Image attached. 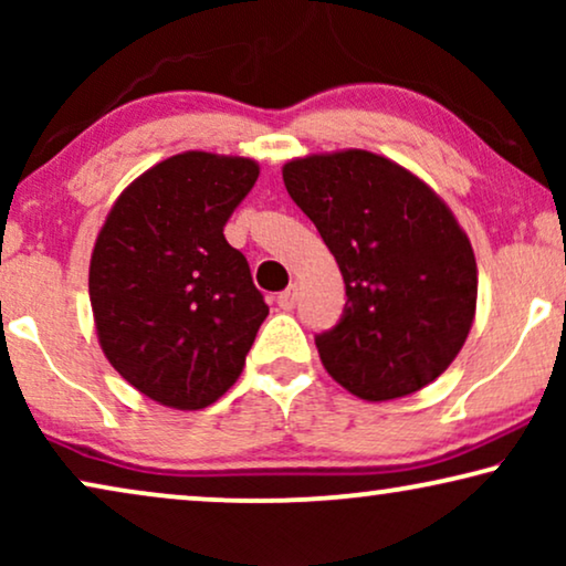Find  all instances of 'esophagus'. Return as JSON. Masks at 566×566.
Returning a JSON list of instances; mask_svg holds the SVG:
<instances>
[{
  "instance_id": "34e87169",
  "label": "esophagus",
  "mask_w": 566,
  "mask_h": 566,
  "mask_svg": "<svg viewBox=\"0 0 566 566\" xmlns=\"http://www.w3.org/2000/svg\"><path fill=\"white\" fill-rule=\"evenodd\" d=\"M296 301H298V289H296V285H289V289H285L283 293H277V306L285 308V312H291V308L296 306Z\"/></svg>"
}]
</instances>
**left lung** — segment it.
<instances>
[{"mask_svg": "<svg viewBox=\"0 0 566 566\" xmlns=\"http://www.w3.org/2000/svg\"><path fill=\"white\" fill-rule=\"evenodd\" d=\"M283 182L345 281L343 316L314 337L329 376L381 401L443 374L476 308L474 252L443 200L360 149L293 159Z\"/></svg>", "mask_w": 566, "mask_h": 566, "instance_id": "8db88e82", "label": "left lung"}]
</instances>
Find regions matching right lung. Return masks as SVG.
Returning <instances> with one entry per match:
<instances>
[{
	"instance_id": "1",
	"label": "right lung",
	"mask_w": 566,
	"mask_h": 566,
	"mask_svg": "<svg viewBox=\"0 0 566 566\" xmlns=\"http://www.w3.org/2000/svg\"><path fill=\"white\" fill-rule=\"evenodd\" d=\"M252 159L177 154L115 200L90 262L97 337L159 405L203 409L244 368L268 316L223 227L258 182Z\"/></svg>"
}]
</instances>
